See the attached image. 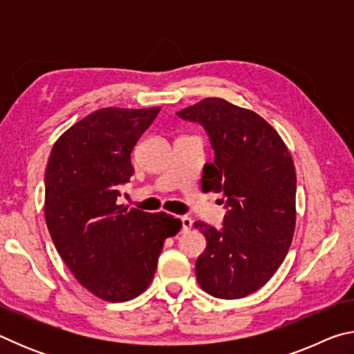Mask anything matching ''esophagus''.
Wrapping results in <instances>:
<instances>
[{
	"label": "esophagus",
	"instance_id": "1",
	"mask_svg": "<svg viewBox=\"0 0 354 354\" xmlns=\"http://www.w3.org/2000/svg\"><path fill=\"white\" fill-rule=\"evenodd\" d=\"M181 223H183V232L189 231L190 227H192V218L187 217V215H183V217H181Z\"/></svg>",
	"mask_w": 354,
	"mask_h": 354
}]
</instances>
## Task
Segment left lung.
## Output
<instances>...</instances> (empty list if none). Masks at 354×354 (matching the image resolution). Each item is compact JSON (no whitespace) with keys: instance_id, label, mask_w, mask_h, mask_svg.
<instances>
[{"instance_id":"obj_1","label":"left lung","mask_w":354,"mask_h":354,"mask_svg":"<svg viewBox=\"0 0 354 354\" xmlns=\"http://www.w3.org/2000/svg\"><path fill=\"white\" fill-rule=\"evenodd\" d=\"M206 128L215 151L203 169L201 190L225 195L223 230L195 227L206 250L195 263L209 295L237 299L261 289L283 263L297 223V173L284 140L256 112L205 98L176 112Z\"/></svg>"}]
</instances>
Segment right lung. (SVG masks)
Returning a JSON list of instances; mask_svg holds the SVG:
<instances>
[{
    "instance_id": "obj_1",
    "label": "right lung",
    "mask_w": 354,
    "mask_h": 354,
    "mask_svg": "<svg viewBox=\"0 0 354 354\" xmlns=\"http://www.w3.org/2000/svg\"><path fill=\"white\" fill-rule=\"evenodd\" d=\"M160 107H104L56 140L45 171V220L53 243L82 287L104 301L139 297L154 278L167 237L181 220L118 205L134 175L131 153Z\"/></svg>"
}]
</instances>
